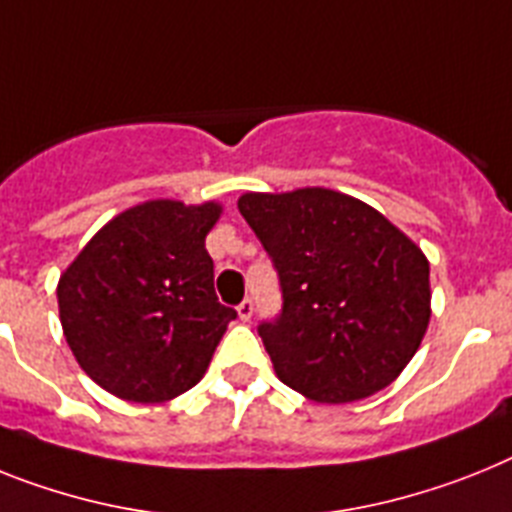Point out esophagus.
<instances>
[{
    "label": "esophagus",
    "instance_id": "esophagus-1",
    "mask_svg": "<svg viewBox=\"0 0 512 512\" xmlns=\"http://www.w3.org/2000/svg\"><path fill=\"white\" fill-rule=\"evenodd\" d=\"M253 316V300H243V303L238 305V318L240 321H251Z\"/></svg>",
    "mask_w": 512,
    "mask_h": 512
}]
</instances>
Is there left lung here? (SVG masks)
<instances>
[{
	"label": "left lung",
	"instance_id": "1",
	"mask_svg": "<svg viewBox=\"0 0 512 512\" xmlns=\"http://www.w3.org/2000/svg\"><path fill=\"white\" fill-rule=\"evenodd\" d=\"M240 214L272 256L282 313L259 336L285 386L352 404L391 386L430 323V261L378 209L342 191H248Z\"/></svg>",
	"mask_w": 512,
	"mask_h": 512
}]
</instances>
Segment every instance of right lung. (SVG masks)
Instances as JSON below:
<instances>
[{
  "instance_id": "1",
  "label": "right lung",
  "mask_w": 512,
  "mask_h": 512,
  "mask_svg": "<svg viewBox=\"0 0 512 512\" xmlns=\"http://www.w3.org/2000/svg\"><path fill=\"white\" fill-rule=\"evenodd\" d=\"M220 214V202L150 199L108 220L61 272V329L100 388L163 404L202 381L235 318L217 303L204 248Z\"/></svg>"
}]
</instances>
